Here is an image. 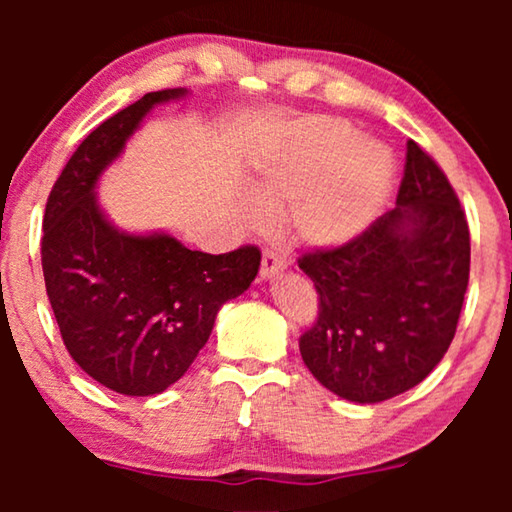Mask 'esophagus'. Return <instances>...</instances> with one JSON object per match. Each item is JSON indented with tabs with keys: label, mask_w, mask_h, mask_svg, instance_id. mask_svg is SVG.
I'll use <instances>...</instances> for the list:
<instances>
[{
	"label": "esophagus",
	"mask_w": 512,
	"mask_h": 512,
	"mask_svg": "<svg viewBox=\"0 0 512 512\" xmlns=\"http://www.w3.org/2000/svg\"><path fill=\"white\" fill-rule=\"evenodd\" d=\"M286 268V261L282 254H277L275 249H268L263 254V261H261V277L263 279H272L275 275H279Z\"/></svg>",
	"instance_id": "1"
}]
</instances>
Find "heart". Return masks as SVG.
I'll use <instances>...</instances> for the list:
<instances>
[{
	"instance_id": "b5f03b06",
	"label": "heart",
	"mask_w": 512,
	"mask_h": 512,
	"mask_svg": "<svg viewBox=\"0 0 512 512\" xmlns=\"http://www.w3.org/2000/svg\"><path fill=\"white\" fill-rule=\"evenodd\" d=\"M394 156L375 139L354 137L347 123L307 116L291 123L265 158L254 198L268 212L286 209L300 242L333 249L359 237L389 198ZM251 221H263L249 207Z\"/></svg>"
}]
</instances>
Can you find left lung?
Listing matches in <instances>:
<instances>
[{
	"label": "left lung",
	"mask_w": 512,
	"mask_h": 512,
	"mask_svg": "<svg viewBox=\"0 0 512 512\" xmlns=\"http://www.w3.org/2000/svg\"><path fill=\"white\" fill-rule=\"evenodd\" d=\"M319 293L300 356L328 391L380 403L417 387L457 333L471 235L457 193L408 142L396 207L352 242L298 258Z\"/></svg>",
	"instance_id": "1"
}]
</instances>
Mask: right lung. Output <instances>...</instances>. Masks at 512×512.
I'll return each instance as SVG.
<instances>
[{"mask_svg":"<svg viewBox=\"0 0 512 512\" xmlns=\"http://www.w3.org/2000/svg\"><path fill=\"white\" fill-rule=\"evenodd\" d=\"M186 88L146 93L97 125L46 202L41 268L67 352L104 387L153 396L186 373L226 300L249 289L261 251H191L167 233L132 235L104 216L95 188L156 104Z\"/></svg>","mask_w":512,"mask_h":512,"instance_id":"obj_1","label":"right lung"}]
</instances>
